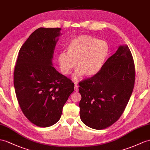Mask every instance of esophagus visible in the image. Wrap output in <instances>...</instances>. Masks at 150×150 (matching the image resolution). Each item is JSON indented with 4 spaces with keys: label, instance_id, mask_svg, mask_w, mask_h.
<instances>
[{
    "label": "esophagus",
    "instance_id": "34e87169",
    "mask_svg": "<svg viewBox=\"0 0 150 150\" xmlns=\"http://www.w3.org/2000/svg\"><path fill=\"white\" fill-rule=\"evenodd\" d=\"M74 84H75L74 90H75L76 92H78V88H79V86H78V82H77V81H74Z\"/></svg>",
    "mask_w": 150,
    "mask_h": 150
}]
</instances>
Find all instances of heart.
I'll return each instance as SVG.
<instances>
[{
  "label": "heart",
  "mask_w": 150,
  "mask_h": 150,
  "mask_svg": "<svg viewBox=\"0 0 150 150\" xmlns=\"http://www.w3.org/2000/svg\"><path fill=\"white\" fill-rule=\"evenodd\" d=\"M108 53L106 42L89 35H81L72 40L68 46L67 53H61L58 62L62 72L65 75L71 74L76 62L78 69L75 73V78L83 74L91 76L101 69Z\"/></svg>",
  "instance_id": "b5f03b06"
}]
</instances>
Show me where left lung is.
I'll list each match as a JSON object with an SVG mask.
<instances>
[{
  "label": "left lung",
  "instance_id": "8db88e82",
  "mask_svg": "<svg viewBox=\"0 0 150 150\" xmlns=\"http://www.w3.org/2000/svg\"><path fill=\"white\" fill-rule=\"evenodd\" d=\"M136 70L127 46L119 47L92 77L79 82L80 118L88 127L102 130L122 116L134 86Z\"/></svg>",
  "mask_w": 150,
  "mask_h": 150
}]
</instances>
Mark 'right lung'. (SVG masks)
Returning a JSON list of instances; mask_svg holds the SVG:
<instances>
[{
	"instance_id": "1",
	"label": "right lung",
	"mask_w": 150,
	"mask_h": 150,
	"mask_svg": "<svg viewBox=\"0 0 150 150\" xmlns=\"http://www.w3.org/2000/svg\"><path fill=\"white\" fill-rule=\"evenodd\" d=\"M60 28H39L18 53L14 86L18 104L34 125L48 127L60 120L64 105L74 90L71 79L58 72L52 58Z\"/></svg>"
}]
</instances>
